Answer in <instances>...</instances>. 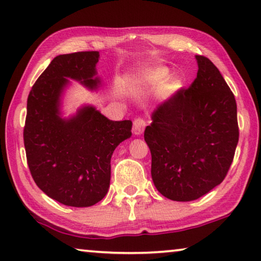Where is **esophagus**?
<instances>
[{
  "label": "esophagus",
  "instance_id": "1",
  "mask_svg": "<svg viewBox=\"0 0 261 261\" xmlns=\"http://www.w3.org/2000/svg\"><path fill=\"white\" fill-rule=\"evenodd\" d=\"M145 125H146V122L143 118H136L134 120V127H132V131H134V134L136 136L142 135Z\"/></svg>",
  "mask_w": 261,
  "mask_h": 261
}]
</instances>
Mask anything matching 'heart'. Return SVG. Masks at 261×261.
<instances>
[{
    "label": "heart",
    "instance_id": "b5f03b06",
    "mask_svg": "<svg viewBox=\"0 0 261 261\" xmlns=\"http://www.w3.org/2000/svg\"><path fill=\"white\" fill-rule=\"evenodd\" d=\"M169 73L166 69L157 68L151 69L147 71H144L138 76V82L145 88H149L151 90H161L165 87L168 82ZM170 88H173V84L170 85Z\"/></svg>",
    "mask_w": 261,
    "mask_h": 261
}]
</instances>
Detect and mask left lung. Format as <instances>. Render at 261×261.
<instances>
[{
    "instance_id": "left-lung-1",
    "label": "left lung",
    "mask_w": 261,
    "mask_h": 261,
    "mask_svg": "<svg viewBox=\"0 0 261 261\" xmlns=\"http://www.w3.org/2000/svg\"><path fill=\"white\" fill-rule=\"evenodd\" d=\"M196 60L193 83L159 104L144 132L155 189L176 201L198 199L219 185L239 139L234 95L208 58Z\"/></svg>"
}]
</instances>
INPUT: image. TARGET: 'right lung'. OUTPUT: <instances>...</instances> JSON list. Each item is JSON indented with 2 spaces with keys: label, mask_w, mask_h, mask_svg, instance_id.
I'll use <instances>...</instances> for the list:
<instances>
[{
  "label": "right lung",
  "mask_w": 261,
  "mask_h": 261,
  "mask_svg": "<svg viewBox=\"0 0 261 261\" xmlns=\"http://www.w3.org/2000/svg\"><path fill=\"white\" fill-rule=\"evenodd\" d=\"M98 51L56 56L31 88L23 131L28 166L36 185L58 203L88 207L106 197L116 147L131 137V120H110L95 107L62 116V97L77 81L97 90Z\"/></svg>",
  "instance_id": "right-lung-1"
}]
</instances>
